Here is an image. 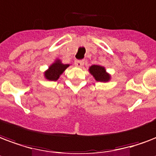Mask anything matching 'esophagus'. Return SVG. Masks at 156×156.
Here are the masks:
<instances>
[{
	"mask_svg": "<svg viewBox=\"0 0 156 156\" xmlns=\"http://www.w3.org/2000/svg\"><path fill=\"white\" fill-rule=\"evenodd\" d=\"M75 65L77 67H83V65H84V60H83V59H77V60H75Z\"/></svg>",
	"mask_w": 156,
	"mask_h": 156,
	"instance_id": "esophagus-1",
	"label": "esophagus"
}]
</instances>
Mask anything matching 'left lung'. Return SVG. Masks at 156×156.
Segmentation results:
<instances>
[{
    "label": "left lung",
    "instance_id": "8db88e82",
    "mask_svg": "<svg viewBox=\"0 0 156 156\" xmlns=\"http://www.w3.org/2000/svg\"><path fill=\"white\" fill-rule=\"evenodd\" d=\"M89 72L97 82L106 83L110 80V74L106 72L105 68L99 65H93L89 67Z\"/></svg>",
    "mask_w": 156,
    "mask_h": 156
}]
</instances>
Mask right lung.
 Instances as JSON below:
<instances>
[{
    "instance_id": "add662e5",
    "label": "right lung",
    "mask_w": 156,
    "mask_h": 156,
    "mask_svg": "<svg viewBox=\"0 0 156 156\" xmlns=\"http://www.w3.org/2000/svg\"><path fill=\"white\" fill-rule=\"evenodd\" d=\"M69 65H64L61 60L57 59L53 64L50 65L48 69L44 72V77L49 81H56L61 75Z\"/></svg>"
}]
</instances>
